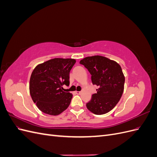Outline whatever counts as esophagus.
Segmentation results:
<instances>
[{
    "instance_id": "1",
    "label": "esophagus",
    "mask_w": 157,
    "mask_h": 157,
    "mask_svg": "<svg viewBox=\"0 0 157 157\" xmlns=\"http://www.w3.org/2000/svg\"><path fill=\"white\" fill-rule=\"evenodd\" d=\"M75 93L77 94H80V93H81V92H78V91H76V92H75Z\"/></svg>"
}]
</instances>
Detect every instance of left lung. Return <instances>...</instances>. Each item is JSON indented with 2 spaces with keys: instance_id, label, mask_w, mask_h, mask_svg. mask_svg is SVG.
<instances>
[{
  "instance_id": "8db88e82",
  "label": "left lung",
  "mask_w": 157,
  "mask_h": 157,
  "mask_svg": "<svg viewBox=\"0 0 157 157\" xmlns=\"http://www.w3.org/2000/svg\"><path fill=\"white\" fill-rule=\"evenodd\" d=\"M92 75L93 84L99 88L86 103L89 111L96 115H103L116 106L124 91L125 78L120 65L101 56L86 57L80 60Z\"/></svg>"
}]
</instances>
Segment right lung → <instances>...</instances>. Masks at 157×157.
Returning <instances> with one entry per match:
<instances>
[{
  "label": "right lung",
  "instance_id": "1",
  "mask_svg": "<svg viewBox=\"0 0 157 157\" xmlns=\"http://www.w3.org/2000/svg\"><path fill=\"white\" fill-rule=\"evenodd\" d=\"M75 63L74 59L54 58L38 65L33 71L30 94L42 112L56 116L67 109L73 94L64 92L62 86L69 85V73Z\"/></svg>",
  "mask_w": 157,
  "mask_h": 157
}]
</instances>
